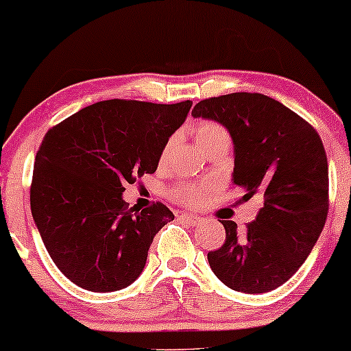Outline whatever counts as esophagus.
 <instances>
[{"mask_svg": "<svg viewBox=\"0 0 351 351\" xmlns=\"http://www.w3.org/2000/svg\"><path fill=\"white\" fill-rule=\"evenodd\" d=\"M182 219L186 225L190 226H199L203 223V218L202 217H195V215H183Z\"/></svg>", "mask_w": 351, "mask_h": 351, "instance_id": "34e87169", "label": "esophagus"}]
</instances>
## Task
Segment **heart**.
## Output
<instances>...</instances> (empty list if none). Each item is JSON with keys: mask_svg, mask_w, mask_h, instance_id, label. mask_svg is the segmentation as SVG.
Segmentation results:
<instances>
[{"mask_svg": "<svg viewBox=\"0 0 351 351\" xmlns=\"http://www.w3.org/2000/svg\"><path fill=\"white\" fill-rule=\"evenodd\" d=\"M217 138H228V134H226L225 130H223L219 125H217V123H202V125L196 128V143L198 145H203L211 140H217ZM167 152H168V146L163 149L161 156L163 158L167 156ZM178 196L184 203H188V205H195V203L199 202V193H195V191L188 190V188H180Z\"/></svg>", "mask_w": 351, "mask_h": 351, "instance_id": "heart-1", "label": "heart"}]
</instances>
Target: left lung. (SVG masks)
Returning <instances> with one entry per match:
<instances>
[{
    "instance_id": "1",
    "label": "left lung",
    "mask_w": 351,
    "mask_h": 351,
    "mask_svg": "<svg viewBox=\"0 0 351 351\" xmlns=\"http://www.w3.org/2000/svg\"><path fill=\"white\" fill-rule=\"evenodd\" d=\"M195 118L213 119L233 140V183L245 199L263 198L245 232L221 219L225 243L208 253L218 280L241 293H267L305 263L328 215V160L319 134L276 99L232 93L199 101Z\"/></svg>"
}]
</instances>
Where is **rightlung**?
<instances>
[{"mask_svg": "<svg viewBox=\"0 0 351 351\" xmlns=\"http://www.w3.org/2000/svg\"><path fill=\"white\" fill-rule=\"evenodd\" d=\"M191 101L106 99L53 126L36 153L32 215L55 265L88 291H118L143 271L155 234L175 215L132 210L125 184L155 173Z\"/></svg>", "mask_w": 351, "mask_h": 351, "instance_id": "1", "label": "right lung"}]
</instances>
